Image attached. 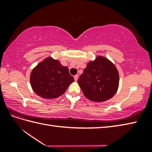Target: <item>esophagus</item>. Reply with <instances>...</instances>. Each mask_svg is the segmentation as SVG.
<instances>
[{"instance_id":"obj_1","label":"esophagus","mask_w":152,"mask_h":152,"mask_svg":"<svg viewBox=\"0 0 152 152\" xmlns=\"http://www.w3.org/2000/svg\"><path fill=\"white\" fill-rule=\"evenodd\" d=\"M74 80H75V81H77V80H78V74H76V75L74 76Z\"/></svg>"}]
</instances>
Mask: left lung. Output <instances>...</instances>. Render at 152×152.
<instances>
[{
  "mask_svg": "<svg viewBox=\"0 0 152 152\" xmlns=\"http://www.w3.org/2000/svg\"><path fill=\"white\" fill-rule=\"evenodd\" d=\"M119 73L107 58L97 56L87 64L78 83L86 98L95 102H104L113 97L119 87Z\"/></svg>",
  "mask_w": 152,
  "mask_h": 152,
  "instance_id": "obj_1",
  "label": "left lung"
}]
</instances>
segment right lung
<instances>
[{
    "instance_id": "right-lung-1",
    "label": "right lung",
    "mask_w": 152,
    "mask_h": 152,
    "mask_svg": "<svg viewBox=\"0 0 152 152\" xmlns=\"http://www.w3.org/2000/svg\"><path fill=\"white\" fill-rule=\"evenodd\" d=\"M73 82L69 68L51 57L38 63L30 76L33 91L44 99H55L63 95Z\"/></svg>"
}]
</instances>
